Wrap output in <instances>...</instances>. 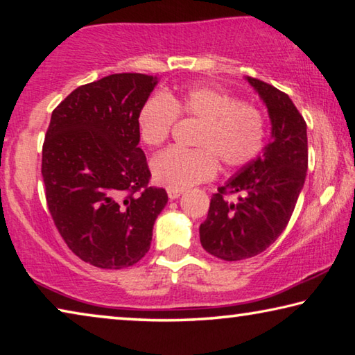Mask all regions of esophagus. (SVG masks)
Returning a JSON list of instances; mask_svg holds the SVG:
<instances>
[{"instance_id": "esophagus-1", "label": "esophagus", "mask_w": 355, "mask_h": 355, "mask_svg": "<svg viewBox=\"0 0 355 355\" xmlns=\"http://www.w3.org/2000/svg\"><path fill=\"white\" fill-rule=\"evenodd\" d=\"M183 194V191L182 189H167V196H169V199L171 200H175V199H178L180 196Z\"/></svg>"}]
</instances>
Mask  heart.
<instances>
[{
	"label": "heart",
	"instance_id": "b5f03b06",
	"mask_svg": "<svg viewBox=\"0 0 355 355\" xmlns=\"http://www.w3.org/2000/svg\"><path fill=\"white\" fill-rule=\"evenodd\" d=\"M177 116L197 120L200 127L192 141L196 150L167 148L150 163L153 180L167 189H186L211 180L218 172V159L228 169L243 167L264 147L263 114L209 86H191L150 97L137 114L141 141L148 147L161 146L169 137Z\"/></svg>",
	"mask_w": 355,
	"mask_h": 355
}]
</instances>
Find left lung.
<instances>
[{
    "label": "left lung",
    "instance_id": "8db88e82",
    "mask_svg": "<svg viewBox=\"0 0 355 355\" xmlns=\"http://www.w3.org/2000/svg\"><path fill=\"white\" fill-rule=\"evenodd\" d=\"M268 107L271 141L211 197L200 243L208 254L238 261L266 250L290 220L309 166L307 125L286 94L245 76ZM225 193H238L233 204Z\"/></svg>",
    "mask_w": 355,
    "mask_h": 355
}]
</instances>
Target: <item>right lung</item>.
I'll use <instances>...</instances> for the list:
<instances>
[{
	"label": "right lung",
	"mask_w": 355,
	"mask_h": 355,
	"mask_svg": "<svg viewBox=\"0 0 355 355\" xmlns=\"http://www.w3.org/2000/svg\"><path fill=\"white\" fill-rule=\"evenodd\" d=\"M158 84L114 73L84 84L51 114L42 148L48 209L65 244L101 269L133 266L147 254L167 203L148 186L137 114Z\"/></svg>",
	"instance_id": "obj_1"
}]
</instances>
